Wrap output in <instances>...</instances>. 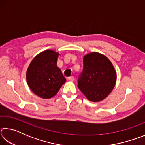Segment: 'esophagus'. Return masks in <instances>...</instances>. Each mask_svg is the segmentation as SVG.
<instances>
[{
  "mask_svg": "<svg viewBox=\"0 0 145 145\" xmlns=\"http://www.w3.org/2000/svg\"><path fill=\"white\" fill-rule=\"evenodd\" d=\"M68 78L70 81H73V80H74V77H73V76H70V77H69Z\"/></svg>",
  "mask_w": 145,
  "mask_h": 145,
  "instance_id": "34e87169",
  "label": "esophagus"
}]
</instances>
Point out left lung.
<instances>
[{
  "label": "left lung",
  "mask_w": 145,
  "mask_h": 145,
  "mask_svg": "<svg viewBox=\"0 0 145 145\" xmlns=\"http://www.w3.org/2000/svg\"><path fill=\"white\" fill-rule=\"evenodd\" d=\"M83 63L84 68L78 80V89L89 101H102L116 85V70L106 56L97 52L86 54Z\"/></svg>",
  "instance_id": "obj_1"
}]
</instances>
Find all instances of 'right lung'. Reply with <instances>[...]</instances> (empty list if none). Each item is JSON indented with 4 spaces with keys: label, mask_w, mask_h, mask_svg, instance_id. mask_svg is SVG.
<instances>
[{
    "label": "right lung",
    "mask_w": 145,
    "mask_h": 145,
    "mask_svg": "<svg viewBox=\"0 0 145 145\" xmlns=\"http://www.w3.org/2000/svg\"><path fill=\"white\" fill-rule=\"evenodd\" d=\"M59 53L50 49L36 56L29 65L26 80L32 91L43 99L57 94L66 78L57 66Z\"/></svg>",
    "instance_id": "add662e5"
}]
</instances>
